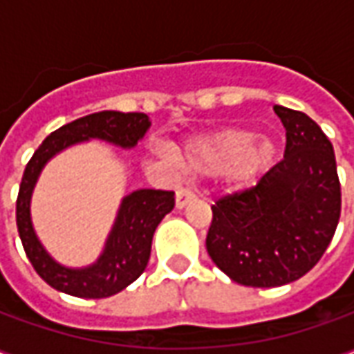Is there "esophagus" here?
<instances>
[{
    "mask_svg": "<svg viewBox=\"0 0 354 354\" xmlns=\"http://www.w3.org/2000/svg\"><path fill=\"white\" fill-rule=\"evenodd\" d=\"M193 199H195V195H193L189 189H184V187H182V189H178L176 192V208L178 210H182V208L187 207V205H189Z\"/></svg>",
    "mask_w": 354,
    "mask_h": 354,
    "instance_id": "1",
    "label": "esophagus"
}]
</instances>
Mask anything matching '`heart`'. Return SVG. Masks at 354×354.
Instances as JSON below:
<instances>
[{
	"mask_svg": "<svg viewBox=\"0 0 354 354\" xmlns=\"http://www.w3.org/2000/svg\"><path fill=\"white\" fill-rule=\"evenodd\" d=\"M246 129H223L187 142L178 155L180 167L189 174H222L230 170L233 187H248L277 161V144Z\"/></svg>",
	"mask_w": 354,
	"mask_h": 354,
	"instance_id": "b5f03b06",
	"label": "heart"
}]
</instances>
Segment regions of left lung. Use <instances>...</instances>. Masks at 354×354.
<instances>
[{
	"label": "left lung",
	"mask_w": 354,
	"mask_h": 354,
	"mask_svg": "<svg viewBox=\"0 0 354 354\" xmlns=\"http://www.w3.org/2000/svg\"><path fill=\"white\" fill-rule=\"evenodd\" d=\"M284 159L258 185L212 207L207 250L231 281L273 288L301 279L326 252L342 212L334 147L311 117L274 106Z\"/></svg>",
	"instance_id": "left-lung-1"
}]
</instances>
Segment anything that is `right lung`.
<instances>
[{
    "instance_id": "right-lung-1",
    "label": "right lung",
    "mask_w": 354,
    "mask_h": 354,
    "mask_svg": "<svg viewBox=\"0 0 354 354\" xmlns=\"http://www.w3.org/2000/svg\"><path fill=\"white\" fill-rule=\"evenodd\" d=\"M151 121L146 113L98 111L81 117L50 132L35 149L20 182L17 199V225L28 260L49 286L85 299L109 297L124 290L144 273L157 225L174 208V192L136 189L123 197L98 260L87 267H66L41 245L32 223V193L45 165L66 147L88 140H104L123 149H132L144 138Z\"/></svg>"
}]
</instances>
